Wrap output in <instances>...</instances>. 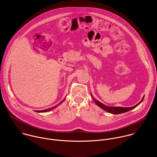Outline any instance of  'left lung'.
<instances>
[{
  "label": "left lung",
  "mask_w": 157,
  "mask_h": 157,
  "mask_svg": "<svg viewBox=\"0 0 157 157\" xmlns=\"http://www.w3.org/2000/svg\"><path fill=\"white\" fill-rule=\"evenodd\" d=\"M91 96H92V99H94V102L96 103V104L97 105H98L99 107H101L103 110H105L106 112H107L109 113H113V114H120V113H124V112H128V111H129L132 109H135L136 107H137L143 101V100L144 98V96L143 99L141 100V101L138 104H137L136 105H135L133 107H109V106H107V105H104V104L101 103V102H99V101H98L97 99H96L93 96L92 94H91Z\"/></svg>",
  "instance_id": "obj_1"
}]
</instances>
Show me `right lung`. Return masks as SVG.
<instances>
[{
  "instance_id": "1",
  "label": "right lung",
  "mask_w": 157,
  "mask_h": 157,
  "mask_svg": "<svg viewBox=\"0 0 157 157\" xmlns=\"http://www.w3.org/2000/svg\"><path fill=\"white\" fill-rule=\"evenodd\" d=\"M65 98H64V99H63L62 101H61V102H60V103H59L58 104H57L56 105H55V106H54V107H52V108H50V109H45V110H38V111H36V112H47L50 111L51 110H53V109H54L56 108V107L58 106V105H60L61 104H62L63 102L65 101Z\"/></svg>"
}]
</instances>
